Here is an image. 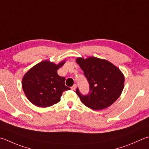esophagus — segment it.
<instances>
[{"label": "esophagus", "mask_w": 149, "mask_h": 149, "mask_svg": "<svg viewBox=\"0 0 149 149\" xmlns=\"http://www.w3.org/2000/svg\"><path fill=\"white\" fill-rule=\"evenodd\" d=\"M76 88H77V84H74V85L71 87V89L73 90H75L76 89Z\"/></svg>", "instance_id": "34e87169"}]
</instances>
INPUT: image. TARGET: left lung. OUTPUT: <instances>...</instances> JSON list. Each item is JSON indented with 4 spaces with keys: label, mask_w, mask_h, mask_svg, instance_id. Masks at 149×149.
Wrapping results in <instances>:
<instances>
[{
    "label": "left lung",
    "mask_w": 149,
    "mask_h": 149,
    "mask_svg": "<svg viewBox=\"0 0 149 149\" xmlns=\"http://www.w3.org/2000/svg\"><path fill=\"white\" fill-rule=\"evenodd\" d=\"M76 62L83 70L90 86L89 93L86 95L76 89L81 102L94 110L112 105L124 88L125 77L120 70L109 61L94 57L86 59L79 57Z\"/></svg>",
    "instance_id": "left-lung-1"
}]
</instances>
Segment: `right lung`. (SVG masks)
<instances>
[{
    "label": "right lung",
    "instance_id": "obj_1",
    "mask_svg": "<svg viewBox=\"0 0 149 149\" xmlns=\"http://www.w3.org/2000/svg\"><path fill=\"white\" fill-rule=\"evenodd\" d=\"M65 61L55 65L44 61L29 70L23 77L22 89L31 103L39 107H48L61 100L63 92L70 88L65 86V78L57 74V70Z\"/></svg>",
    "mask_w": 149,
    "mask_h": 149
}]
</instances>
